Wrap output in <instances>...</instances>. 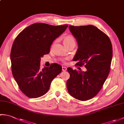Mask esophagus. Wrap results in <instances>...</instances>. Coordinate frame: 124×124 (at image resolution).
<instances>
[{"label": "esophagus", "mask_w": 124, "mask_h": 124, "mask_svg": "<svg viewBox=\"0 0 124 124\" xmlns=\"http://www.w3.org/2000/svg\"><path fill=\"white\" fill-rule=\"evenodd\" d=\"M67 68L65 67H62V71H65L67 70Z\"/></svg>", "instance_id": "esophagus-1"}]
</instances>
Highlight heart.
<instances>
[{
	"mask_svg": "<svg viewBox=\"0 0 124 124\" xmlns=\"http://www.w3.org/2000/svg\"><path fill=\"white\" fill-rule=\"evenodd\" d=\"M64 43L67 46L70 45L71 44H75V38L73 36L71 35H68L65 36L63 38Z\"/></svg>",
	"mask_w": 124,
	"mask_h": 124,
	"instance_id": "1",
	"label": "heart"
}]
</instances>
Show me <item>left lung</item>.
I'll return each instance as SVG.
<instances>
[{
	"mask_svg": "<svg viewBox=\"0 0 124 124\" xmlns=\"http://www.w3.org/2000/svg\"><path fill=\"white\" fill-rule=\"evenodd\" d=\"M69 29L77 41L78 48L74 57L76 65H85L87 71L68 68L70 78L67 87L76 99L87 101L101 90L110 70L112 47L109 37L92 25H70Z\"/></svg>",
	"mask_w": 124,
	"mask_h": 124,
	"instance_id": "obj_1",
	"label": "left lung"
}]
</instances>
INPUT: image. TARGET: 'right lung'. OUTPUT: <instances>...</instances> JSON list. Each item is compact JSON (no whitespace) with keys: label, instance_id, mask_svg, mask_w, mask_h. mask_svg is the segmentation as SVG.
<instances>
[{"label":"right lung","instance_id":"add662e5","mask_svg":"<svg viewBox=\"0 0 124 124\" xmlns=\"http://www.w3.org/2000/svg\"><path fill=\"white\" fill-rule=\"evenodd\" d=\"M68 26L34 23L15 38L10 52L12 72L20 90L28 97L37 98L45 94L52 80L61 72L59 64L41 69L40 63L41 57L49 53L53 41Z\"/></svg>","mask_w":124,"mask_h":124}]
</instances>
